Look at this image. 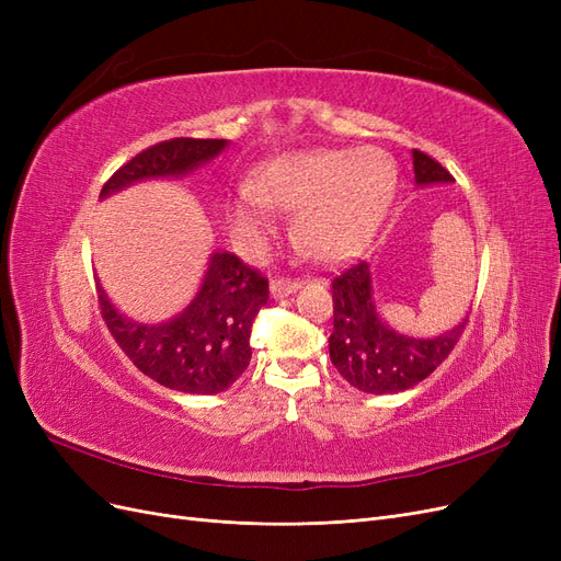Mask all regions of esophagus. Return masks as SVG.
<instances>
[{"mask_svg": "<svg viewBox=\"0 0 561 561\" xmlns=\"http://www.w3.org/2000/svg\"><path fill=\"white\" fill-rule=\"evenodd\" d=\"M299 280H290V278H276V280H271V285H268V290H271V297L274 299H283V297H287V295H293V293H297L299 290Z\"/></svg>", "mask_w": 561, "mask_h": 561, "instance_id": "34e87169", "label": "esophagus"}]
</instances>
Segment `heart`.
Masks as SVG:
<instances>
[{
	"mask_svg": "<svg viewBox=\"0 0 561 561\" xmlns=\"http://www.w3.org/2000/svg\"><path fill=\"white\" fill-rule=\"evenodd\" d=\"M398 168L379 147L318 149L271 161L229 203L233 233L257 243L274 227V208L299 210L297 241L322 262H339L363 243L393 196Z\"/></svg>",
	"mask_w": 561,
	"mask_h": 561,
	"instance_id": "b5f03b06",
	"label": "heart"
}]
</instances>
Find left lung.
<instances>
[{"instance_id": "left-lung-1", "label": "left lung", "mask_w": 561, "mask_h": 561, "mask_svg": "<svg viewBox=\"0 0 561 561\" xmlns=\"http://www.w3.org/2000/svg\"><path fill=\"white\" fill-rule=\"evenodd\" d=\"M414 184H449L454 178L423 151H412ZM334 330L330 358L353 388L371 396L400 393L416 386L443 365L463 334L468 316L443 334L414 336L398 332L381 318L369 264H351L332 280Z\"/></svg>"}]
</instances>
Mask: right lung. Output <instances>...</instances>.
Wrapping results in <instances>:
<instances>
[{"mask_svg": "<svg viewBox=\"0 0 561 561\" xmlns=\"http://www.w3.org/2000/svg\"><path fill=\"white\" fill-rule=\"evenodd\" d=\"M229 140L175 138L140 151L105 182L100 198L145 180L184 178L222 154ZM98 299L116 344L142 375L190 396L227 390L250 365V328L268 283L231 252H213L194 299L168 320L140 322L118 311L98 280Z\"/></svg>", "mask_w": 561, "mask_h": 561, "instance_id": "1", "label": "right lung"}]
</instances>
